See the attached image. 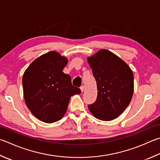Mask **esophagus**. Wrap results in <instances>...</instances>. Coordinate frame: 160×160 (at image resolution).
<instances>
[{"instance_id":"1","label":"esophagus","mask_w":160,"mask_h":160,"mask_svg":"<svg viewBox=\"0 0 160 160\" xmlns=\"http://www.w3.org/2000/svg\"><path fill=\"white\" fill-rule=\"evenodd\" d=\"M84 89H85V87H84L83 85H82V86H81V87H80V90H81V92H83Z\"/></svg>"}]
</instances>
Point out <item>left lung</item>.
<instances>
[{
  "label": "left lung",
  "instance_id": "8db88e82",
  "mask_svg": "<svg viewBox=\"0 0 160 160\" xmlns=\"http://www.w3.org/2000/svg\"><path fill=\"white\" fill-rule=\"evenodd\" d=\"M88 61L98 90L97 100L88 106L89 110L98 120H114L132 100L133 72L123 60L107 50H99Z\"/></svg>",
  "mask_w": 160,
  "mask_h": 160
}]
</instances>
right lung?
<instances>
[{"mask_svg": "<svg viewBox=\"0 0 160 160\" xmlns=\"http://www.w3.org/2000/svg\"><path fill=\"white\" fill-rule=\"evenodd\" d=\"M68 59L55 51L37 58L25 71L22 84L25 103L35 117L46 123L61 120L71 97L81 90L62 72Z\"/></svg>", "mask_w": 160, "mask_h": 160, "instance_id": "add662e5", "label": "right lung"}]
</instances>
